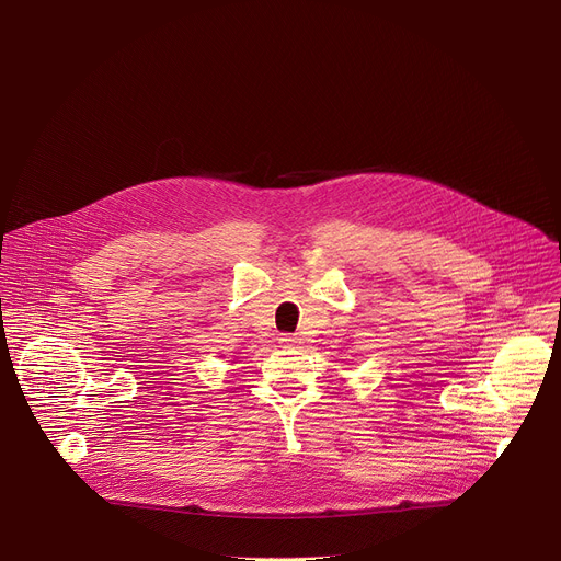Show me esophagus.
Returning a JSON list of instances; mask_svg holds the SVG:
<instances>
[{"label": "esophagus", "mask_w": 561, "mask_h": 561, "mask_svg": "<svg viewBox=\"0 0 561 561\" xmlns=\"http://www.w3.org/2000/svg\"><path fill=\"white\" fill-rule=\"evenodd\" d=\"M282 342H284V344H293V342H295V335H288V333H286V335H282Z\"/></svg>", "instance_id": "34e87169"}]
</instances>
